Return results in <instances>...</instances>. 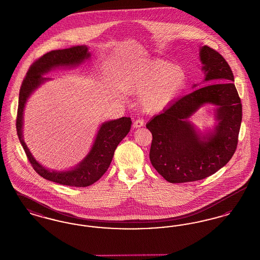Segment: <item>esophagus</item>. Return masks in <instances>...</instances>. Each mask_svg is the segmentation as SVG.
Masks as SVG:
<instances>
[{"label": "esophagus", "mask_w": 260, "mask_h": 260, "mask_svg": "<svg viewBox=\"0 0 260 260\" xmlns=\"http://www.w3.org/2000/svg\"><path fill=\"white\" fill-rule=\"evenodd\" d=\"M144 125V121L143 120H141V119H138V120H136L134 122V124H133V126L135 127V128H138V127H141V126H143Z\"/></svg>", "instance_id": "1"}]
</instances>
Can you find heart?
<instances>
[{
	"mask_svg": "<svg viewBox=\"0 0 260 260\" xmlns=\"http://www.w3.org/2000/svg\"><path fill=\"white\" fill-rule=\"evenodd\" d=\"M184 83L185 74L179 67L159 59L125 76L119 83V87L127 94L141 95V108L145 112L155 113L173 102Z\"/></svg>",
	"mask_w": 260,
	"mask_h": 260,
	"instance_id": "b5f03b06",
	"label": "heart"
}]
</instances>
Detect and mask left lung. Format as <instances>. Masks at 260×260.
<instances>
[{
	"instance_id": "8db88e82",
	"label": "left lung",
	"mask_w": 260,
	"mask_h": 260,
	"mask_svg": "<svg viewBox=\"0 0 260 260\" xmlns=\"http://www.w3.org/2000/svg\"><path fill=\"white\" fill-rule=\"evenodd\" d=\"M200 60L205 82L213 84L177 99L146 124L153 136L151 164L171 183L210 176L230 161L238 144L242 103L232 70L222 55L208 46L200 49ZM208 103L218 106V124L212 132L202 135L187 118Z\"/></svg>"
}]
</instances>
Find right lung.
<instances>
[{
  "instance_id": "obj_1",
  "label": "right lung",
  "mask_w": 260,
  "mask_h": 260,
  "mask_svg": "<svg viewBox=\"0 0 260 260\" xmlns=\"http://www.w3.org/2000/svg\"><path fill=\"white\" fill-rule=\"evenodd\" d=\"M90 57L87 46H76L64 50H51L34 62L25 77L19 91V101L16 118V131L19 141L33 169L42 177L62 185L87 187L96 182L106 173L111 164L118 144L131 131L132 120L123 117L105 122L100 125L92 147L86 158L74 169L65 172L50 171L43 167L32 156L23 140V111L27 99L49 78L43 77L57 67L78 66Z\"/></svg>"
}]
</instances>
